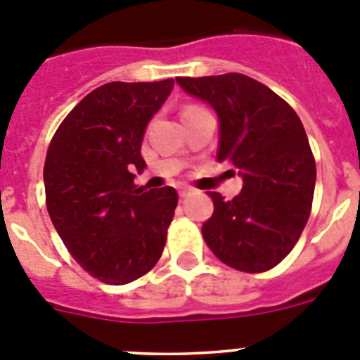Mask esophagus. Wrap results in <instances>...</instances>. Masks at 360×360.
I'll use <instances>...</instances> for the list:
<instances>
[{"mask_svg": "<svg viewBox=\"0 0 360 360\" xmlns=\"http://www.w3.org/2000/svg\"><path fill=\"white\" fill-rule=\"evenodd\" d=\"M191 193H193V191L187 189V187H182V189L178 191V195H180V198H187V196H191Z\"/></svg>", "mask_w": 360, "mask_h": 360, "instance_id": "34e87169", "label": "esophagus"}]
</instances>
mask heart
Returning <instances> with one entry per match:
<instances>
[{
  "label": "heart",
  "mask_w": 360,
  "mask_h": 360,
  "mask_svg": "<svg viewBox=\"0 0 360 360\" xmlns=\"http://www.w3.org/2000/svg\"><path fill=\"white\" fill-rule=\"evenodd\" d=\"M189 108H195V106H187V108H186V110H189Z\"/></svg>",
  "instance_id": "b5f03b06"
}]
</instances>
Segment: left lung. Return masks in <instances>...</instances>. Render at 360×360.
Listing matches in <instances>:
<instances>
[{"label":"left lung","instance_id":"1","mask_svg":"<svg viewBox=\"0 0 360 360\" xmlns=\"http://www.w3.org/2000/svg\"><path fill=\"white\" fill-rule=\"evenodd\" d=\"M189 95L214 108L218 162L243 178L238 196L214 203L202 234L219 262L241 272H266L290 254L311 211L316 160L303 122L269 86L243 73L176 77Z\"/></svg>","mask_w":360,"mask_h":360}]
</instances>
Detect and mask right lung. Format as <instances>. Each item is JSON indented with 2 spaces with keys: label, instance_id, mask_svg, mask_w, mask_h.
Instances as JSON below:
<instances>
[{
  "label": "right lung",
  "instance_id": "right-lung-1",
  "mask_svg": "<svg viewBox=\"0 0 360 360\" xmlns=\"http://www.w3.org/2000/svg\"><path fill=\"white\" fill-rule=\"evenodd\" d=\"M173 79L108 82L70 111L46 151L44 193L72 257L108 285H126L160 259L178 195L135 186L146 167L142 139Z\"/></svg>",
  "mask_w": 360,
  "mask_h": 360
}]
</instances>
